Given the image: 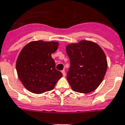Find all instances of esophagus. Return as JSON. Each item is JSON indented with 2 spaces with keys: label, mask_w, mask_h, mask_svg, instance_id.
<instances>
[{
  "label": "esophagus",
  "mask_w": 125,
  "mask_h": 125,
  "mask_svg": "<svg viewBox=\"0 0 125 125\" xmlns=\"http://www.w3.org/2000/svg\"><path fill=\"white\" fill-rule=\"evenodd\" d=\"M62 75H63V76H66V72H65V70H62Z\"/></svg>",
  "instance_id": "esophagus-1"
}]
</instances>
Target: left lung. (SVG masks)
I'll return each mask as SVG.
<instances>
[{"label":"left lung","mask_w":125,"mask_h":125,"mask_svg":"<svg viewBox=\"0 0 125 125\" xmlns=\"http://www.w3.org/2000/svg\"><path fill=\"white\" fill-rule=\"evenodd\" d=\"M70 67L67 80L73 91L89 93L101 83L106 74L108 62L106 55L97 43L82 40L66 47Z\"/></svg>","instance_id":"left-lung-1"}]
</instances>
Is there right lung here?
I'll return each instance as SVG.
<instances>
[{
	"mask_svg": "<svg viewBox=\"0 0 125 125\" xmlns=\"http://www.w3.org/2000/svg\"><path fill=\"white\" fill-rule=\"evenodd\" d=\"M59 46L57 42H31L23 47L17 61V76L30 92L41 94L53 90L62 73L56 70L52 54Z\"/></svg>",
	"mask_w": 125,
	"mask_h": 125,
	"instance_id": "add662e5",
	"label": "right lung"
}]
</instances>
